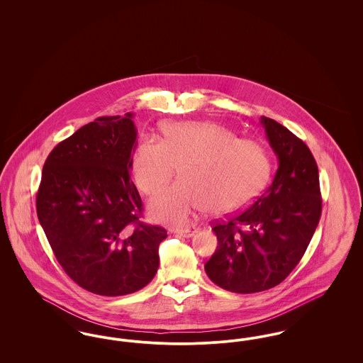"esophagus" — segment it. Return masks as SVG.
<instances>
[{"instance_id": "1", "label": "esophagus", "mask_w": 363, "mask_h": 363, "mask_svg": "<svg viewBox=\"0 0 363 363\" xmlns=\"http://www.w3.org/2000/svg\"><path fill=\"white\" fill-rule=\"evenodd\" d=\"M196 231H197L196 227H189V228H181V230H178V234H179L181 237H184V238H190V237L194 235Z\"/></svg>"}]
</instances>
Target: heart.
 Returning <instances> with one entry per match:
<instances>
[{
  "label": "heart",
  "instance_id": "obj_1",
  "mask_svg": "<svg viewBox=\"0 0 363 363\" xmlns=\"http://www.w3.org/2000/svg\"><path fill=\"white\" fill-rule=\"evenodd\" d=\"M163 140L144 138L132 157L138 190L155 194L179 167L181 181L162 190L151 201L152 216L162 222L185 223L206 207L228 213L249 203L264 185L271 162L264 145L216 122H172Z\"/></svg>",
  "mask_w": 363,
  "mask_h": 363
}]
</instances>
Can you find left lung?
Returning a JSON list of instances; mask_svg holds the SVG:
<instances>
[{"label":"left lung","mask_w":363,"mask_h":363,"mask_svg":"<svg viewBox=\"0 0 363 363\" xmlns=\"http://www.w3.org/2000/svg\"><path fill=\"white\" fill-rule=\"evenodd\" d=\"M279 167L250 207L213 223L218 247L204 265L227 291L259 293L291 274L321 216L318 167L309 147L275 120L261 117Z\"/></svg>","instance_id":"obj_1"}]
</instances>
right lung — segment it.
Masks as SVG:
<instances>
[{
	"instance_id": "1",
	"label": "right lung",
	"mask_w": 363,
	"mask_h": 363,
	"mask_svg": "<svg viewBox=\"0 0 363 363\" xmlns=\"http://www.w3.org/2000/svg\"><path fill=\"white\" fill-rule=\"evenodd\" d=\"M133 114L99 117L48 156L36 194L39 223L67 275L89 293H135L155 277L167 231L147 225L130 181Z\"/></svg>"
}]
</instances>
